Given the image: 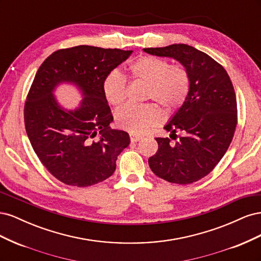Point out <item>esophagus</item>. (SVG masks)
<instances>
[{
  "instance_id": "1",
  "label": "esophagus",
  "mask_w": 261,
  "mask_h": 261,
  "mask_svg": "<svg viewBox=\"0 0 261 261\" xmlns=\"http://www.w3.org/2000/svg\"><path fill=\"white\" fill-rule=\"evenodd\" d=\"M141 138V136H138V135H130V141L132 143H137V141H139Z\"/></svg>"
}]
</instances>
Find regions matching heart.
<instances>
[{"instance_id":"b5f03b06","label":"heart","mask_w":261,"mask_h":261,"mask_svg":"<svg viewBox=\"0 0 261 261\" xmlns=\"http://www.w3.org/2000/svg\"><path fill=\"white\" fill-rule=\"evenodd\" d=\"M133 80L148 85L145 99L154 102L164 111H175L184 103L191 89V75L183 65H171L164 59L140 57L128 66ZM105 97L110 105L121 106L127 97V86L120 72L109 74L102 85ZM116 123L132 134H144L160 121L161 113L153 105H126L115 115Z\"/></svg>"}]
</instances>
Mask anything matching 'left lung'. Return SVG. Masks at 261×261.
<instances>
[{
    "mask_svg": "<svg viewBox=\"0 0 261 261\" xmlns=\"http://www.w3.org/2000/svg\"><path fill=\"white\" fill-rule=\"evenodd\" d=\"M144 51L178 61L191 75L185 102L164 126L171 136H181L175 145L155 138L158 151L148 163L170 183L192 184L215 169L233 139L238 124L234 87L223 66L194 46L178 43Z\"/></svg>",
    "mask_w": 261,
    "mask_h": 261,
    "instance_id": "left-lung-1",
    "label": "left lung"
}]
</instances>
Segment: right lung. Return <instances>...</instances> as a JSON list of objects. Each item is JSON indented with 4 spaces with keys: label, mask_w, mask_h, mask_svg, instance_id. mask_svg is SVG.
I'll list each match as a JSON object with an SVG mask.
<instances>
[{
    "label": "right lung",
    "mask_w": 261,
    "mask_h": 261,
    "mask_svg": "<svg viewBox=\"0 0 261 261\" xmlns=\"http://www.w3.org/2000/svg\"><path fill=\"white\" fill-rule=\"evenodd\" d=\"M133 51L78 45L53 52L39 67L23 109L25 127L39 160L62 183L87 187L107 179L129 135L111 129V109L102 85ZM73 83L83 94L75 110L54 97L61 83Z\"/></svg>",
    "instance_id": "add662e5"
}]
</instances>
